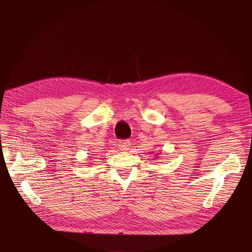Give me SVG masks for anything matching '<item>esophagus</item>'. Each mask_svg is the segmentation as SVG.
<instances>
[{
    "instance_id": "34e87169",
    "label": "esophagus",
    "mask_w": 252,
    "mask_h": 252,
    "mask_svg": "<svg viewBox=\"0 0 252 252\" xmlns=\"http://www.w3.org/2000/svg\"><path fill=\"white\" fill-rule=\"evenodd\" d=\"M131 146V141L128 139H125V140H119L118 141V148L121 151H127L128 148Z\"/></svg>"
}]
</instances>
